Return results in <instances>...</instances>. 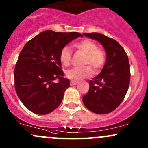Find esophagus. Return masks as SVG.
I'll return each mask as SVG.
<instances>
[{"label": "esophagus", "instance_id": "1", "mask_svg": "<svg viewBox=\"0 0 148 148\" xmlns=\"http://www.w3.org/2000/svg\"><path fill=\"white\" fill-rule=\"evenodd\" d=\"M78 83H79L78 81H74V80H71V81L70 82L71 85H77Z\"/></svg>", "mask_w": 148, "mask_h": 148}]
</instances>
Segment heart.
<instances>
[{
  "instance_id": "1",
  "label": "heart",
  "mask_w": 148,
  "mask_h": 148,
  "mask_svg": "<svg viewBox=\"0 0 148 148\" xmlns=\"http://www.w3.org/2000/svg\"><path fill=\"white\" fill-rule=\"evenodd\" d=\"M73 46L86 54L84 65H90L95 72H98L102 69L105 64L106 54L102 49L97 48L96 43L92 40L84 39L75 43ZM71 53L70 49L65 46L61 50L59 54L61 63L64 66H69L71 64ZM92 74L93 70L89 66H86L82 68H73L66 72V77L74 81L87 78Z\"/></svg>"
}]
</instances>
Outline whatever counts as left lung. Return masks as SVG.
Listing matches in <instances>:
<instances>
[{
  "label": "left lung",
  "instance_id": "left-lung-1",
  "mask_svg": "<svg viewBox=\"0 0 148 148\" xmlns=\"http://www.w3.org/2000/svg\"><path fill=\"white\" fill-rule=\"evenodd\" d=\"M83 34L99 41L107 54L100 74L89 81V89L83 97V103L96 114H108L122 103L129 88L130 67L128 56L122 46L113 38L99 33Z\"/></svg>",
  "mask_w": 148,
  "mask_h": 148
}]
</instances>
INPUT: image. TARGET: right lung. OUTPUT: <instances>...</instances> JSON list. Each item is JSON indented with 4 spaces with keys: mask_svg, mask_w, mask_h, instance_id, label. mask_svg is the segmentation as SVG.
<instances>
[{
    "mask_svg": "<svg viewBox=\"0 0 148 148\" xmlns=\"http://www.w3.org/2000/svg\"><path fill=\"white\" fill-rule=\"evenodd\" d=\"M80 36H83L77 32L47 30L23 46L15 66L14 85L20 100L31 112L46 114L60 105L70 84L64 78L59 54L67 44Z\"/></svg>",
    "mask_w": 148,
    "mask_h": 148,
    "instance_id": "obj_1",
    "label": "right lung"
}]
</instances>
